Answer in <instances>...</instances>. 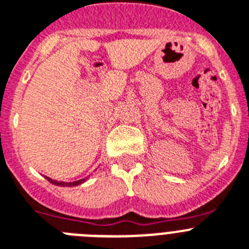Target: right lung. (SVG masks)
Instances as JSON below:
<instances>
[{
    "instance_id": "1",
    "label": "right lung",
    "mask_w": 249,
    "mask_h": 249,
    "mask_svg": "<svg viewBox=\"0 0 249 249\" xmlns=\"http://www.w3.org/2000/svg\"><path fill=\"white\" fill-rule=\"evenodd\" d=\"M89 178V176H87V177L85 178H81V179H78V181H73V182H62V181H56V179H52V178L50 177H46V179H47L48 182H51L52 184H56V186H61V187H76V186H80V184L85 183L87 179Z\"/></svg>"
}]
</instances>
